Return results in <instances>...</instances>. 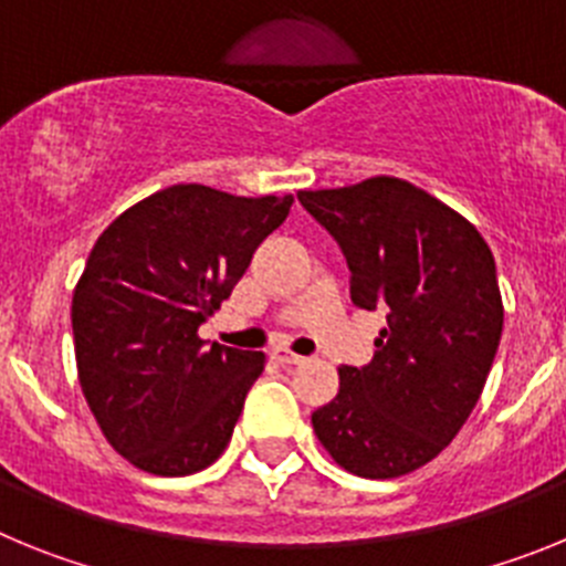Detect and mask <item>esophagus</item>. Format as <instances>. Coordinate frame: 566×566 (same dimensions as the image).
<instances>
[{"mask_svg":"<svg viewBox=\"0 0 566 566\" xmlns=\"http://www.w3.org/2000/svg\"><path fill=\"white\" fill-rule=\"evenodd\" d=\"M274 359L280 365H306L308 357H300V354H289V352H274Z\"/></svg>","mask_w":566,"mask_h":566,"instance_id":"obj_1","label":"esophagus"}]
</instances>
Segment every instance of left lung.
I'll list each match as a JSON object with an SVG mask.
<instances>
[{
  "instance_id": "8db88e82",
  "label": "left lung",
  "mask_w": 566,
  "mask_h": 566,
  "mask_svg": "<svg viewBox=\"0 0 566 566\" xmlns=\"http://www.w3.org/2000/svg\"><path fill=\"white\" fill-rule=\"evenodd\" d=\"M297 201L337 240L354 303L388 312L374 359L339 368L314 433L348 473L405 476L451 444L482 397L504 323L496 260L462 214L388 175Z\"/></svg>"
}]
</instances>
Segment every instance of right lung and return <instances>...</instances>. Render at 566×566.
Wrapping results in <instances>:
<instances>
[{
  "label": "right lung",
  "mask_w": 566,
  "mask_h": 566,
  "mask_svg": "<svg viewBox=\"0 0 566 566\" xmlns=\"http://www.w3.org/2000/svg\"><path fill=\"white\" fill-rule=\"evenodd\" d=\"M292 195L238 198L178 184L96 240L73 294L78 382L115 451L155 476L221 457L266 354L207 345L198 326L232 294Z\"/></svg>",
  "instance_id": "right-lung-1"
}]
</instances>
